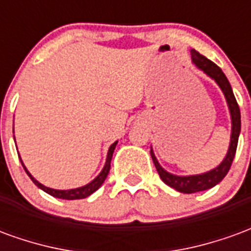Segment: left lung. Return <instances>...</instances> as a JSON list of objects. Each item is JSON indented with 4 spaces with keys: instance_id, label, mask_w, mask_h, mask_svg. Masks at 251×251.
Segmentation results:
<instances>
[{
    "instance_id": "left-lung-1",
    "label": "left lung",
    "mask_w": 251,
    "mask_h": 251,
    "mask_svg": "<svg viewBox=\"0 0 251 251\" xmlns=\"http://www.w3.org/2000/svg\"><path fill=\"white\" fill-rule=\"evenodd\" d=\"M191 56H192V62L199 68H201L208 76L212 77L219 84V87L222 88V91H223L227 99L228 107H230V113H231L232 131L231 142H230V148H228L226 158L222 161L219 167H216L215 169H212L210 172L203 175H196V176H175V175L168 174L167 171H164L160 167V164H158V161L154 157V154H153L152 149H151V156H152L154 167L157 169L161 180L165 184H168L169 187H172V188L179 191V192H183V194H194V192L205 191V189L215 187L218 183H221L223 177L227 175V172L231 168L232 160H234V156H235V152H237L238 137H239V131H241V111H239L237 99L234 97L232 88L228 80H227L226 75L223 74V71L216 66L215 63L211 62L210 59H207L203 55H200L198 51L192 50L191 51Z\"/></svg>"
}]
</instances>
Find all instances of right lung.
<instances>
[{"label":"right lung","mask_w":251,"mask_h":251,"mask_svg":"<svg viewBox=\"0 0 251 251\" xmlns=\"http://www.w3.org/2000/svg\"><path fill=\"white\" fill-rule=\"evenodd\" d=\"M115 145H117V142H114L111 147H110L109 149V153H107V160H106V164H104V168L103 171L100 172V174L98 175V177L97 179H94L90 184L84 185V187H80V188H75V189H67V191H59V189H52V188H48V187H44L43 184H40L37 180H35L33 177H32V175L26 171V168L24 167V164H23V161H21V164H23V167H24L25 172H26V175L29 176L30 180L35 183L39 188H41L44 192H47V194H50L51 196H53V198H59V199H66V200H75V199H84V198H87V196H90V195L93 194V192H95L97 189L100 187V185L103 184V181L106 180V177H107V175H109V171H110V163H111V157H113V152H114L115 149Z\"/></svg>","instance_id":"1"}]
</instances>
